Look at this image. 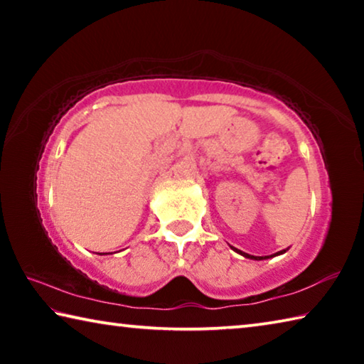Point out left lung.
Segmentation results:
<instances>
[{"instance_id":"1","label":"left lung","mask_w":364,"mask_h":364,"mask_svg":"<svg viewBox=\"0 0 364 364\" xmlns=\"http://www.w3.org/2000/svg\"><path fill=\"white\" fill-rule=\"evenodd\" d=\"M234 252H237V254H241L242 257H245V258H252V260H267V258H271V257H276V255H281V254H284L286 250H281V252H276L274 255H264V257H254V255H249V254H245V252H242V250H237L236 247H231Z\"/></svg>"}]
</instances>
